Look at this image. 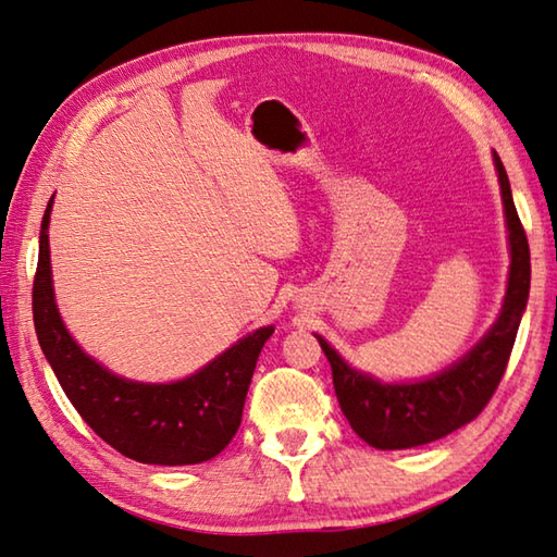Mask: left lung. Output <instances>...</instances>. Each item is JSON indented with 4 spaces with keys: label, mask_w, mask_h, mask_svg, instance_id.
Masks as SVG:
<instances>
[{
    "label": "left lung",
    "mask_w": 557,
    "mask_h": 557,
    "mask_svg": "<svg viewBox=\"0 0 557 557\" xmlns=\"http://www.w3.org/2000/svg\"><path fill=\"white\" fill-rule=\"evenodd\" d=\"M493 156L505 203L512 264H509L503 310L491 332L467 356L451 362L435 377L408 384H382L380 380H372L370 374L354 370L322 336L314 334L329 366H332L334 392L344 416L358 437L366 440L374 449H408L428 445V442H435L471 423L493 399L507 370L521 312L527 310L531 262L527 233L521 228L515 209L505 165L500 156Z\"/></svg>",
    "instance_id": "1"
}]
</instances>
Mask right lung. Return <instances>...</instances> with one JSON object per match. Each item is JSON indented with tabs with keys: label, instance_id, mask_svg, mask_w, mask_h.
Instances as JSON below:
<instances>
[{
	"label": "right lung",
	"instance_id": "1",
	"mask_svg": "<svg viewBox=\"0 0 557 557\" xmlns=\"http://www.w3.org/2000/svg\"><path fill=\"white\" fill-rule=\"evenodd\" d=\"M50 211L52 199L40 225L33 322L42 354L72 406L98 437L134 461L187 467L213 459L240 428L257 358L274 326L257 329L180 382L146 384L120 377L84 354L57 310L48 237Z\"/></svg>",
	"mask_w": 557,
	"mask_h": 557
}]
</instances>
